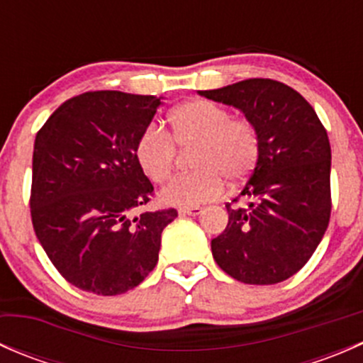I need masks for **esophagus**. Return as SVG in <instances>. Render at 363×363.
Listing matches in <instances>:
<instances>
[{"label": "esophagus", "instance_id": "34e87169", "mask_svg": "<svg viewBox=\"0 0 363 363\" xmlns=\"http://www.w3.org/2000/svg\"><path fill=\"white\" fill-rule=\"evenodd\" d=\"M202 212V207L195 205V207H181L179 208V214L182 216H199Z\"/></svg>", "mask_w": 363, "mask_h": 363}]
</instances>
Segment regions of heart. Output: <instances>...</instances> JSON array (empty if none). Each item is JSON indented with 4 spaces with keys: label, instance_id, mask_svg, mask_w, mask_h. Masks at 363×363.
I'll return each instance as SVG.
<instances>
[{
    "label": "heart",
    "instance_id": "1",
    "mask_svg": "<svg viewBox=\"0 0 363 363\" xmlns=\"http://www.w3.org/2000/svg\"><path fill=\"white\" fill-rule=\"evenodd\" d=\"M170 135L147 126L138 137L135 156L144 174L156 184L167 181L177 163V148L195 147V172L172 179L161 191L170 205H199L218 199L225 181L237 186L250 177L259 158V135L244 117H232L228 108L211 100L182 104L168 117ZM176 143L174 145L173 142Z\"/></svg>",
    "mask_w": 363,
    "mask_h": 363
}]
</instances>
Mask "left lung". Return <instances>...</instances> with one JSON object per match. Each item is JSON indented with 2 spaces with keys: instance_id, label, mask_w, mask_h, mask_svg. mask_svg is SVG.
<instances>
[{
  "instance_id": "obj_1",
  "label": "left lung",
  "mask_w": 363,
  "mask_h": 363,
  "mask_svg": "<svg viewBox=\"0 0 363 363\" xmlns=\"http://www.w3.org/2000/svg\"><path fill=\"white\" fill-rule=\"evenodd\" d=\"M239 108L259 135V158L228 225L212 239L216 263L246 284H276L298 272L330 221V142L306 98L272 79L199 91ZM242 201V206L233 203Z\"/></svg>"
}]
</instances>
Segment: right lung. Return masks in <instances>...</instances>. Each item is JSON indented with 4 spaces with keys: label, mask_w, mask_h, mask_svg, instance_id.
I'll list each match as a JSON object with an SVG mask.
<instances>
[{
    "label": "right lung",
    "mask_w": 363,
    "mask_h": 363,
    "mask_svg": "<svg viewBox=\"0 0 363 363\" xmlns=\"http://www.w3.org/2000/svg\"><path fill=\"white\" fill-rule=\"evenodd\" d=\"M161 98L89 91L40 128L29 207L40 244L73 286L112 296L138 286L158 263L175 208L135 211L155 188L135 156Z\"/></svg>",
    "instance_id": "add662e5"
}]
</instances>
